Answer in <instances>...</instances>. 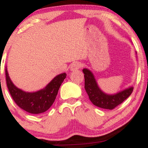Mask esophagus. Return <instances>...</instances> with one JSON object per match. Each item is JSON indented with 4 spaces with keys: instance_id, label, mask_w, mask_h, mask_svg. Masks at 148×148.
<instances>
[{
    "instance_id": "1",
    "label": "esophagus",
    "mask_w": 148,
    "mask_h": 148,
    "mask_svg": "<svg viewBox=\"0 0 148 148\" xmlns=\"http://www.w3.org/2000/svg\"><path fill=\"white\" fill-rule=\"evenodd\" d=\"M81 66H82V64H81V62H73L72 64H71L70 70L72 71V72H74V71H76V70H77V69L81 68Z\"/></svg>"
}]
</instances>
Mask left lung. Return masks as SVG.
Instances as JSON below:
<instances>
[{
	"label": "left lung",
	"instance_id": "obj_1",
	"mask_svg": "<svg viewBox=\"0 0 148 148\" xmlns=\"http://www.w3.org/2000/svg\"><path fill=\"white\" fill-rule=\"evenodd\" d=\"M83 72L84 73L85 78V90L89 99L93 104L99 108L113 109L127 99L133 92L134 88L130 86L115 94H106L100 89L90 70L85 68L83 69Z\"/></svg>",
	"mask_w": 148,
	"mask_h": 148
}]
</instances>
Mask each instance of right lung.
<instances>
[{
  "instance_id": "1",
  "label": "right lung",
  "mask_w": 148,
  "mask_h": 148,
  "mask_svg": "<svg viewBox=\"0 0 148 148\" xmlns=\"http://www.w3.org/2000/svg\"><path fill=\"white\" fill-rule=\"evenodd\" d=\"M5 76L7 86L15 103L28 113L39 114L47 111L52 106L67 74L62 73L58 74L45 88L33 92H25L14 86L10 79L7 67Z\"/></svg>"
}]
</instances>
